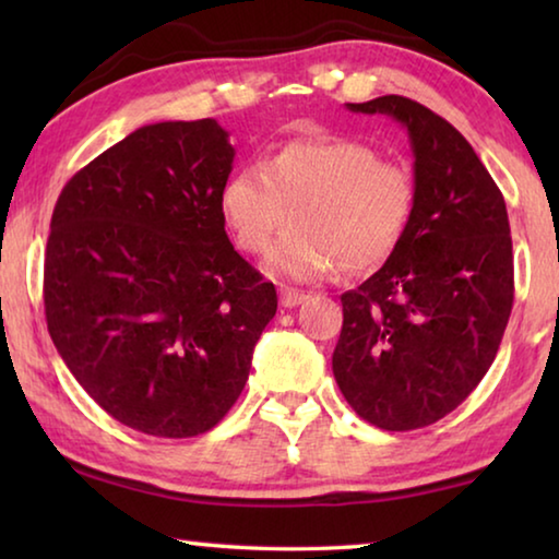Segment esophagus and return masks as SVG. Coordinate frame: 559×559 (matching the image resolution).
Wrapping results in <instances>:
<instances>
[{
  "mask_svg": "<svg viewBox=\"0 0 559 559\" xmlns=\"http://www.w3.org/2000/svg\"><path fill=\"white\" fill-rule=\"evenodd\" d=\"M302 300H308V296L302 290H296V288H283L281 290V306L283 308H296V306H300Z\"/></svg>",
  "mask_w": 559,
  "mask_h": 559,
  "instance_id": "1",
  "label": "esophagus"
}]
</instances>
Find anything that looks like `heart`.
Listing matches in <instances>:
<instances>
[{
  "mask_svg": "<svg viewBox=\"0 0 559 559\" xmlns=\"http://www.w3.org/2000/svg\"><path fill=\"white\" fill-rule=\"evenodd\" d=\"M416 206L414 177L382 163L374 147L345 138L293 140L266 165L236 169L222 189V214L249 253L273 246L266 266L290 281H310L340 266L365 273L404 241Z\"/></svg>",
  "mask_w": 559,
  "mask_h": 559,
  "instance_id": "heart-1",
  "label": "heart"
}]
</instances>
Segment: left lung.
<instances>
[{
  "instance_id": "obj_1",
  "label": "left lung",
  "mask_w": 559,
  "mask_h": 559,
  "mask_svg": "<svg viewBox=\"0 0 559 559\" xmlns=\"http://www.w3.org/2000/svg\"><path fill=\"white\" fill-rule=\"evenodd\" d=\"M409 135L416 206L384 266L343 293L333 374L347 404L386 431L429 427L484 380L513 308L506 200L468 140L421 103H345Z\"/></svg>"
}]
</instances>
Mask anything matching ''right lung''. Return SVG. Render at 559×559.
Returning a JSON list of instances; mask_svg holds the SVG:
<instances>
[{"label": "right lung", "instance_id": "right-lung-1", "mask_svg": "<svg viewBox=\"0 0 559 559\" xmlns=\"http://www.w3.org/2000/svg\"><path fill=\"white\" fill-rule=\"evenodd\" d=\"M234 155L214 118L143 126L73 175L51 216L53 345L93 402L150 437L216 427L276 316L273 283L224 231Z\"/></svg>", "mask_w": 559, "mask_h": 559}]
</instances>
